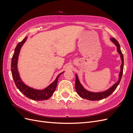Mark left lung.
I'll return each mask as SVG.
<instances>
[{"mask_svg": "<svg viewBox=\"0 0 133 133\" xmlns=\"http://www.w3.org/2000/svg\"><path fill=\"white\" fill-rule=\"evenodd\" d=\"M110 40L111 41V42L116 46V47H117V51L120 55V58H121L122 62L121 66H120V72L119 75V78L118 79V81L115 84H114L113 85L109 88V89L107 90L106 91H102V92H94L88 91L85 89V88H84V87L82 86V85L80 84L79 82L77 75L76 74L75 75V76H76L75 85V90L76 92H77L78 95L82 98L85 99L87 100H99L103 99L104 98H106L108 97L109 95H110L112 92L116 89V88H117L119 83L120 82V80H121L122 76L123 75V68H124L123 55L122 53L121 50H120V46L118 42L114 38H111Z\"/></svg>", "mask_w": 133, "mask_h": 133, "instance_id": "obj_1", "label": "left lung"}]
</instances>
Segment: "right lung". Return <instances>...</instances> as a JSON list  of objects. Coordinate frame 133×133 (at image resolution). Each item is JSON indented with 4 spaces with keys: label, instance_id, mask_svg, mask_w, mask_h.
<instances>
[{
    "label": "right lung",
    "instance_id": "1",
    "mask_svg": "<svg viewBox=\"0 0 133 133\" xmlns=\"http://www.w3.org/2000/svg\"><path fill=\"white\" fill-rule=\"evenodd\" d=\"M27 37H25L23 41L19 43L17 46L15 48L14 53L11 59V74L14 81L15 82V85L17 86L18 89L20 90L22 93H23L27 98L32 99L33 100H44L49 99L53 95L54 92L55 91L56 88H57L58 83V79L60 75L63 73L59 74L56 79L51 84L43 90H37L33 89L26 85L24 83L20 78L19 74L18 71L17 63L18 60V56L20 53V50L22 46L25 41H26Z\"/></svg>",
    "mask_w": 133,
    "mask_h": 133
}]
</instances>
